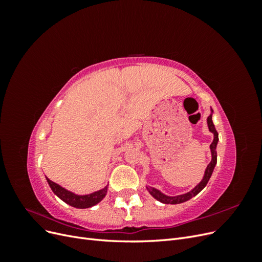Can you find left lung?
<instances>
[{"label": "left lung", "instance_id": "1", "mask_svg": "<svg viewBox=\"0 0 262 262\" xmlns=\"http://www.w3.org/2000/svg\"><path fill=\"white\" fill-rule=\"evenodd\" d=\"M212 113H213V110L211 109V115L208 117V120H207L208 121L209 130H210V132L213 133V142H212L211 145H210L212 160H211L210 164L207 166V168H205L204 176H203L202 180L191 190V191H189V192L184 193V194L175 195V196L166 195L165 193L160 191V190L155 189L153 187H146L149 194L152 195L153 198H155L157 201H160V202L165 203V204H178V203L186 202V201L191 199V198H193L194 195H196L205 186H207L208 181L210 180V178L212 176V172L214 170V167H215V165H216V158H217V155H216V145H217V142H219V133L215 130V126H214L213 121H212Z\"/></svg>", "mask_w": 262, "mask_h": 262}]
</instances>
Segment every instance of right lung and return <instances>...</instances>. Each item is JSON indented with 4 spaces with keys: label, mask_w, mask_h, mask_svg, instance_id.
<instances>
[{
    "label": "right lung",
    "mask_w": 262,
    "mask_h": 262,
    "mask_svg": "<svg viewBox=\"0 0 262 262\" xmlns=\"http://www.w3.org/2000/svg\"><path fill=\"white\" fill-rule=\"evenodd\" d=\"M47 181L51 188V190L53 191V193L59 196L62 201H64L66 203H68L69 205L73 208H77V209H86V208H91L96 205L97 203H99L107 194V190H108V185L102 188L98 191L92 192L90 194H76L72 191H69L68 189L61 187L60 185L55 184V182L51 181L49 178H47Z\"/></svg>",
    "instance_id": "add662e5"
}]
</instances>
